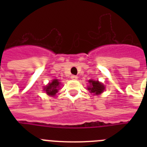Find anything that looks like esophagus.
I'll list each match as a JSON object with an SVG mask.
<instances>
[{
    "label": "esophagus",
    "mask_w": 147,
    "mask_h": 147,
    "mask_svg": "<svg viewBox=\"0 0 147 147\" xmlns=\"http://www.w3.org/2000/svg\"><path fill=\"white\" fill-rule=\"evenodd\" d=\"M71 78L72 79V80H77L78 79L77 76H75V75H71Z\"/></svg>",
    "instance_id": "34e87169"
}]
</instances>
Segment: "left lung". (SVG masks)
<instances>
[{
	"mask_svg": "<svg viewBox=\"0 0 147 147\" xmlns=\"http://www.w3.org/2000/svg\"><path fill=\"white\" fill-rule=\"evenodd\" d=\"M89 83L90 86L88 87V89L90 93H94V94H100L105 90V86L103 85V84L100 83L98 81L90 80Z\"/></svg>",
	"mask_w": 147,
	"mask_h": 147,
	"instance_id": "left-lung-1",
	"label": "left lung"
}]
</instances>
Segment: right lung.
<instances>
[{"label": "right lung", "instance_id": "obj_1", "mask_svg": "<svg viewBox=\"0 0 147 147\" xmlns=\"http://www.w3.org/2000/svg\"><path fill=\"white\" fill-rule=\"evenodd\" d=\"M59 83L60 82L57 80H54L52 82L49 83L47 86L44 88V90H45L46 93H48L50 96H54L58 91Z\"/></svg>", "mask_w": 147, "mask_h": 147}]
</instances>
